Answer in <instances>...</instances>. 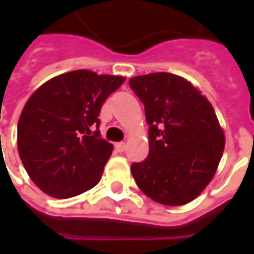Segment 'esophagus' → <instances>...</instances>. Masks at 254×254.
<instances>
[{"label": "esophagus", "instance_id": "1", "mask_svg": "<svg viewBox=\"0 0 254 254\" xmlns=\"http://www.w3.org/2000/svg\"><path fill=\"white\" fill-rule=\"evenodd\" d=\"M125 147H127V145H125V143H122V141H121V143H116V145H114L116 151H117V152H120V154L125 151Z\"/></svg>", "mask_w": 254, "mask_h": 254}]
</instances>
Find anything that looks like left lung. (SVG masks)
Listing matches in <instances>:
<instances>
[{"mask_svg":"<svg viewBox=\"0 0 254 254\" xmlns=\"http://www.w3.org/2000/svg\"><path fill=\"white\" fill-rule=\"evenodd\" d=\"M148 124V156L132 163L144 194L165 205L194 200L211 182L224 149V134L212 105L190 81L173 73L129 80Z\"/></svg>","mask_w":254,"mask_h":254,"instance_id":"left-lung-1","label":"left lung"}]
</instances>
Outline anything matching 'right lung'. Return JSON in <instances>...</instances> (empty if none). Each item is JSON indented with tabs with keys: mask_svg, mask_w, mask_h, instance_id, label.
Instances as JSON below:
<instances>
[{
	"mask_svg": "<svg viewBox=\"0 0 254 254\" xmlns=\"http://www.w3.org/2000/svg\"><path fill=\"white\" fill-rule=\"evenodd\" d=\"M124 81L122 76L80 69L49 80L31 95L17 124V148L42 191L69 198L100 181L113 145L100 137L98 117Z\"/></svg>",
	"mask_w": 254,
	"mask_h": 254,
	"instance_id": "obj_1",
	"label": "right lung"
}]
</instances>
